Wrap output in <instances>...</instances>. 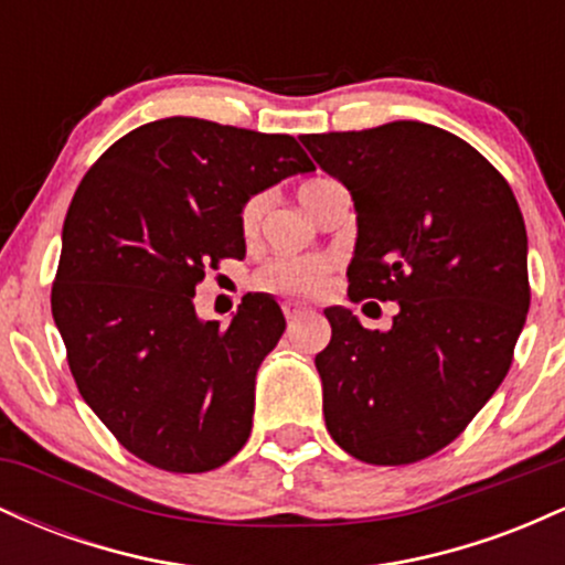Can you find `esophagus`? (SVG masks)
<instances>
[{"mask_svg":"<svg viewBox=\"0 0 565 565\" xmlns=\"http://www.w3.org/2000/svg\"><path fill=\"white\" fill-rule=\"evenodd\" d=\"M284 313H287L289 327H295L302 316H308V308H302V305H297V302H289V305H284Z\"/></svg>","mask_w":565,"mask_h":565,"instance_id":"34e87169","label":"esophagus"}]
</instances>
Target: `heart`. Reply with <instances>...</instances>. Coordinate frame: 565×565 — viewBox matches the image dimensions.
Instances as JSON below:
<instances>
[{
    "mask_svg": "<svg viewBox=\"0 0 565 565\" xmlns=\"http://www.w3.org/2000/svg\"><path fill=\"white\" fill-rule=\"evenodd\" d=\"M337 183L329 178H313L300 185V201L305 210L313 215L323 193ZM265 212H268V193H257L244 204L242 210V231L246 238H255L260 231ZM329 265L323 260H276L265 265L260 274V284L265 289L284 291V295H316L327 281Z\"/></svg>",
    "mask_w": 565,
    "mask_h": 565,
    "instance_id": "heart-1",
    "label": "heart"
}]
</instances>
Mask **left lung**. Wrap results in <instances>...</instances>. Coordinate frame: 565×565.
I'll return each instance as SVG.
<instances>
[{"label": "left lung", "instance_id": "left-lung-1", "mask_svg": "<svg viewBox=\"0 0 565 565\" xmlns=\"http://www.w3.org/2000/svg\"><path fill=\"white\" fill-rule=\"evenodd\" d=\"M300 140L353 199L348 297L398 302L387 332L323 310L327 430L361 462H417L468 427L512 364L531 300L521 206L470 142L425 121Z\"/></svg>", "mask_w": 565, "mask_h": 565}]
</instances>
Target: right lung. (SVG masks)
<instances>
[{
  "mask_svg": "<svg viewBox=\"0 0 565 565\" xmlns=\"http://www.w3.org/2000/svg\"><path fill=\"white\" fill-rule=\"evenodd\" d=\"M313 170L289 135L170 116L127 132L84 174L53 319L82 398L142 462L206 472L242 451L257 369L287 321L265 295L244 297L231 323L206 321L193 295L223 257L246 255V201Z\"/></svg>",
  "mask_w": 565,
  "mask_h": 565,
  "instance_id": "add662e5",
  "label": "right lung"
}]
</instances>
